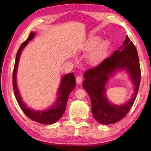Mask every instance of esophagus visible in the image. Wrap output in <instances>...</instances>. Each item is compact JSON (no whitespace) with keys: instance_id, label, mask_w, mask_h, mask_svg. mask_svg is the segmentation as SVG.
<instances>
[{"instance_id":"obj_1","label":"esophagus","mask_w":151,"mask_h":151,"mask_svg":"<svg viewBox=\"0 0 151 151\" xmlns=\"http://www.w3.org/2000/svg\"><path fill=\"white\" fill-rule=\"evenodd\" d=\"M83 81V76H77L76 78V81L78 84H81Z\"/></svg>"}]
</instances>
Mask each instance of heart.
<instances>
[{
    "mask_svg": "<svg viewBox=\"0 0 151 151\" xmlns=\"http://www.w3.org/2000/svg\"><path fill=\"white\" fill-rule=\"evenodd\" d=\"M99 42V38L94 37L89 39L85 44V49L88 50L93 47V48L88 56V60L91 63H96L103 57L105 54L107 47H108V42L106 40H103L101 42ZM99 43H98V42Z\"/></svg>",
    "mask_w": 151,
    "mask_h": 151,
    "instance_id": "b5f03b06",
    "label": "heart"
}]
</instances>
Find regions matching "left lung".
<instances>
[{"instance_id": "left-lung-1", "label": "left lung", "mask_w": 151, "mask_h": 151, "mask_svg": "<svg viewBox=\"0 0 151 151\" xmlns=\"http://www.w3.org/2000/svg\"><path fill=\"white\" fill-rule=\"evenodd\" d=\"M126 68L135 86V93L128 103L116 106L109 103L105 96L104 86L114 70ZM140 67L137 48L128 36L123 45L111 57L98 65L86 70L83 86L91 98L92 112L96 121L103 124H114L122 120L133 105L140 83Z\"/></svg>"}]
</instances>
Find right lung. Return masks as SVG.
<instances>
[{"mask_svg": "<svg viewBox=\"0 0 151 151\" xmlns=\"http://www.w3.org/2000/svg\"><path fill=\"white\" fill-rule=\"evenodd\" d=\"M34 37L35 33L32 32H30L28 39L22 43L19 50H18L16 56V60H15L13 73H12V86H13L14 96L16 97L18 103H19L20 109H22V111H23L27 117H29L32 121L37 122L40 124H51L58 121L62 117L64 112H65L68 96H69L70 93L72 92L73 89L75 88V77L74 73H69L63 76L60 88L58 89V97L57 101L56 102L55 105L52 106V108H50V109L48 110V111H36L27 108V106L25 105L23 101H22L19 91H18L16 81V74L21 51L25 46L28 44L29 41H30Z\"/></svg>", "mask_w": 151, "mask_h": 151, "instance_id": "right-lung-1", "label": "right lung"}]
</instances>
